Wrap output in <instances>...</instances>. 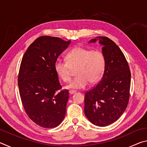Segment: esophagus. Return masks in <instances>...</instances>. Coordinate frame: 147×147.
<instances>
[{"label": "esophagus", "mask_w": 147, "mask_h": 147, "mask_svg": "<svg viewBox=\"0 0 147 147\" xmlns=\"http://www.w3.org/2000/svg\"><path fill=\"white\" fill-rule=\"evenodd\" d=\"M69 93L72 94H74V93H76V91H74V90H69Z\"/></svg>", "instance_id": "34e87169"}]
</instances>
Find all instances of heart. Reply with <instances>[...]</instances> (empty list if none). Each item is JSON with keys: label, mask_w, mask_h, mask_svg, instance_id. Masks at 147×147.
<instances>
[{"label": "heart", "mask_w": 147, "mask_h": 147, "mask_svg": "<svg viewBox=\"0 0 147 147\" xmlns=\"http://www.w3.org/2000/svg\"><path fill=\"white\" fill-rule=\"evenodd\" d=\"M67 61L57 60L54 69L57 75L64 82L71 80L72 69H76V76L67 86L68 88L82 89L90 82L100 81L106 66L105 56L98 50H91L82 47L71 49L66 55Z\"/></svg>", "instance_id": "obj_1"}]
</instances>
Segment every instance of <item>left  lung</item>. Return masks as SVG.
Wrapping results in <instances>:
<instances>
[{
	"label": "left lung",
	"instance_id": "left-lung-1",
	"mask_svg": "<svg viewBox=\"0 0 147 147\" xmlns=\"http://www.w3.org/2000/svg\"><path fill=\"white\" fill-rule=\"evenodd\" d=\"M102 45L106 66L98 84L85 93L84 112L91 123L106 126L124 113L130 98L131 73L123 52L107 37L97 36L90 43Z\"/></svg>",
	"mask_w": 147,
	"mask_h": 147
}]
</instances>
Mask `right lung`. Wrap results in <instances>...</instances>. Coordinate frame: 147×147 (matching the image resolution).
<instances>
[{
  "mask_svg": "<svg viewBox=\"0 0 147 147\" xmlns=\"http://www.w3.org/2000/svg\"><path fill=\"white\" fill-rule=\"evenodd\" d=\"M70 43V40L56 37L41 36L22 58L18 75L20 96L29 118L41 127L55 128L65 115L69 91L61 89L54 64Z\"/></svg>",
  "mask_w": 147,
  "mask_h": 147,
  "instance_id": "obj_1",
  "label": "right lung"
}]
</instances>
